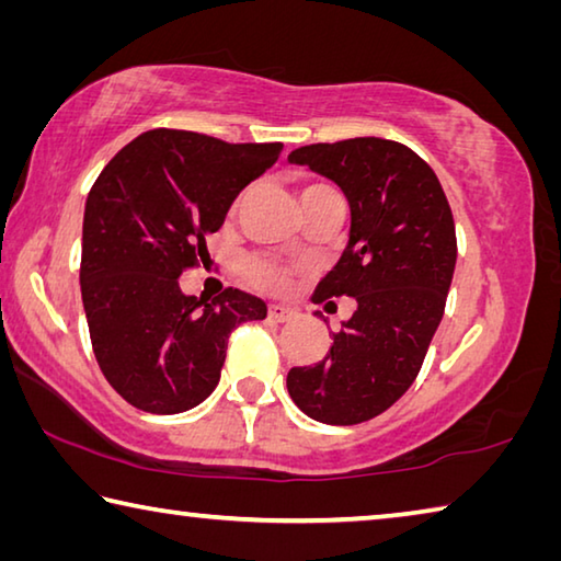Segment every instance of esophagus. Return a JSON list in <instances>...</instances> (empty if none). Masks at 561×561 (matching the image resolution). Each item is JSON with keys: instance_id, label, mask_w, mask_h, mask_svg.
<instances>
[{"instance_id": "obj_1", "label": "esophagus", "mask_w": 561, "mask_h": 561, "mask_svg": "<svg viewBox=\"0 0 561 561\" xmlns=\"http://www.w3.org/2000/svg\"><path fill=\"white\" fill-rule=\"evenodd\" d=\"M267 313H270V319H272V321H279V323H284V321L294 319V313H297V311L289 309V307H284V304H270Z\"/></svg>"}]
</instances>
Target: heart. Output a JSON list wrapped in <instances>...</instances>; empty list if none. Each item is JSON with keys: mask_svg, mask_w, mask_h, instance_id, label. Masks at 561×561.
I'll use <instances>...</instances> for the list:
<instances>
[{"mask_svg": "<svg viewBox=\"0 0 561 561\" xmlns=\"http://www.w3.org/2000/svg\"><path fill=\"white\" fill-rule=\"evenodd\" d=\"M319 186V183H316ZM313 188V186H307ZM304 188V191H307ZM245 277L254 284V287H262V289H284L289 284L291 272L287 267H282V264L272 262V260H264V257H252L245 262Z\"/></svg>", "mask_w": 561, "mask_h": 561, "instance_id": "obj_1", "label": "heart"}]
</instances>
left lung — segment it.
Wrapping results in <instances>:
<instances>
[{
    "mask_svg": "<svg viewBox=\"0 0 561 561\" xmlns=\"http://www.w3.org/2000/svg\"><path fill=\"white\" fill-rule=\"evenodd\" d=\"M289 161L339 183L351 206L348 245L313 301L358 304L323 360L289 370V394L316 422H368L410 390L442 323L456 267L449 201L432 167L392 139L309 145Z\"/></svg>",
    "mask_w": 561,
    "mask_h": 561,
    "instance_id": "8db88e82",
    "label": "left lung"
}]
</instances>
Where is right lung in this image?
Masks as SVG:
<instances>
[{
	"label": "right lung",
	"instance_id": "add662e5",
	"mask_svg": "<svg viewBox=\"0 0 561 561\" xmlns=\"http://www.w3.org/2000/svg\"><path fill=\"white\" fill-rule=\"evenodd\" d=\"M282 149L149 129L90 188L80 254L90 343L107 382L137 410L201 404L220 380L232 329L267 316V304L232 287L210 301L186 297L179 277L208 260L206 238Z\"/></svg>",
	"mask_w": 561,
	"mask_h": 561
}]
</instances>
